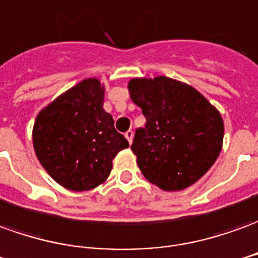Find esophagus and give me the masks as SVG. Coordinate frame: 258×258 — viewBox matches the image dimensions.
I'll use <instances>...</instances> for the list:
<instances>
[{
    "instance_id": "esophagus-1",
    "label": "esophagus",
    "mask_w": 258,
    "mask_h": 258,
    "mask_svg": "<svg viewBox=\"0 0 258 258\" xmlns=\"http://www.w3.org/2000/svg\"><path fill=\"white\" fill-rule=\"evenodd\" d=\"M125 138L127 139V142L129 143H132V140H133V131H127V132L125 133Z\"/></svg>"
}]
</instances>
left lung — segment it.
Wrapping results in <instances>:
<instances>
[{
  "label": "left lung",
  "instance_id": "8db88e82",
  "mask_svg": "<svg viewBox=\"0 0 258 258\" xmlns=\"http://www.w3.org/2000/svg\"><path fill=\"white\" fill-rule=\"evenodd\" d=\"M127 88L146 118L131 146L142 174L164 191L192 185L222 150L219 111L194 87L164 76L132 78Z\"/></svg>",
  "mask_w": 258,
  "mask_h": 258
}]
</instances>
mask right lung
Segmentation results:
<instances>
[{
    "instance_id": "add662e5",
    "label": "right lung",
    "mask_w": 258,
    "mask_h": 258,
    "mask_svg": "<svg viewBox=\"0 0 258 258\" xmlns=\"http://www.w3.org/2000/svg\"><path fill=\"white\" fill-rule=\"evenodd\" d=\"M104 85L85 78L43 108L33 125V149L53 180L88 191L108 178L112 160L129 147L104 109Z\"/></svg>"
}]
</instances>
